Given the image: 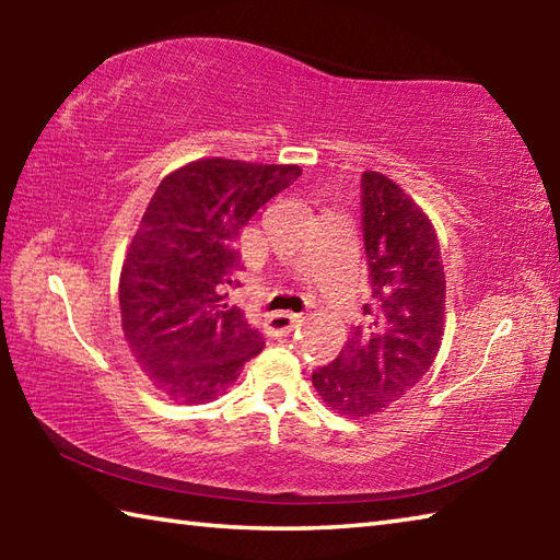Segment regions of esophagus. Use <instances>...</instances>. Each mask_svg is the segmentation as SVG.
Returning <instances> with one entry per match:
<instances>
[{
	"label": "esophagus",
	"instance_id": "1",
	"mask_svg": "<svg viewBox=\"0 0 560 560\" xmlns=\"http://www.w3.org/2000/svg\"><path fill=\"white\" fill-rule=\"evenodd\" d=\"M301 324L296 314H287V311H279V314H269L267 318H264V330H267V336H287L291 334L293 328H296Z\"/></svg>",
	"mask_w": 560,
	"mask_h": 560
}]
</instances>
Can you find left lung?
<instances>
[{
    "label": "left lung",
    "instance_id": "obj_1",
    "mask_svg": "<svg viewBox=\"0 0 560 560\" xmlns=\"http://www.w3.org/2000/svg\"><path fill=\"white\" fill-rule=\"evenodd\" d=\"M360 187L373 301L334 363L311 375L320 400L350 420L383 412L412 390L444 336V269L430 217L373 170Z\"/></svg>",
    "mask_w": 560,
    "mask_h": 560
}]
</instances>
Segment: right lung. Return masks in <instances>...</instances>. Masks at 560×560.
Masks as SVG:
<instances>
[{
	"label": "right lung",
	"instance_id": "obj_1",
	"mask_svg": "<svg viewBox=\"0 0 560 560\" xmlns=\"http://www.w3.org/2000/svg\"><path fill=\"white\" fill-rule=\"evenodd\" d=\"M299 165L205 158L158 185L120 269V320L148 381L179 405L224 395L264 338L226 289L242 269L236 236Z\"/></svg>",
	"mask_w": 560,
	"mask_h": 560
}]
</instances>
